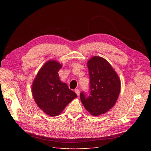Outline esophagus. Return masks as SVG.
Masks as SVG:
<instances>
[{
    "label": "esophagus",
    "instance_id": "1",
    "mask_svg": "<svg viewBox=\"0 0 151 151\" xmlns=\"http://www.w3.org/2000/svg\"><path fill=\"white\" fill-rule=\"evenodd\" d=\"M75 93L77 94V96L79 97V96H80V90H79V89H75Z\"/></svg>",
    "mask_w": 151,
    "mask_h": 151
}]
</instances>
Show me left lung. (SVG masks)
Wrapping results in <instances>:
<instances>
[{
    "label": "left lung",
    "mask_w": 151,
    "mask_h": 151,
    "mask_svg": "<svg viewBox=\"0 0 151 151\" xmlns=\"http://www.w3.org/2000/svg\"><path fill=\"white\" fill-rule=\"evenodd\" d=\"M90 78L89 96L83 92L80 99L86 109L93 116L104 114L115 105L121 91V81L104 58L93 56L88 62Z\"/></svg>",
    "instance_id": "obj_1"
}]
</instances>
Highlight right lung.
I'll use <instances>...</instances> for the list:
<instances>
[{
	"label": "right lung",
	"mask_w": 151,
	"mask_h": 151,
	"mask_svg": "<svg viewBox=\"0 0 151 151\" xmlns=\"http://www.w3.org/2000/svg\"><path fill=\"white\" fill-rule=\"evenodd\" d=\"M62 65L48 60L38 71L32 85V92L38 106L51 117L60 114L70 102L77 97L58 74Z\"/></svg>",
	"instance_id": "obj_1"
}]
</instances>
